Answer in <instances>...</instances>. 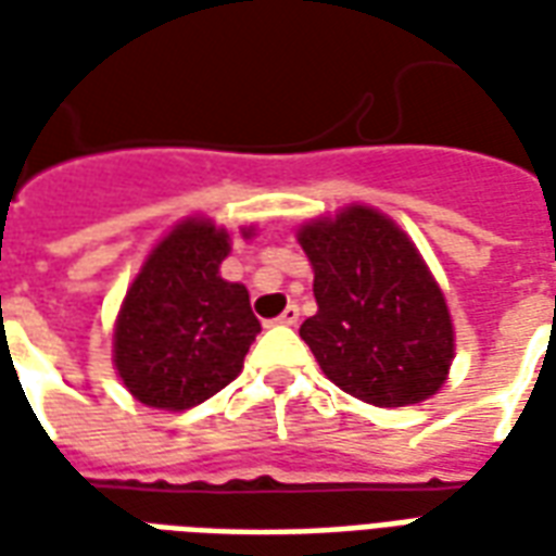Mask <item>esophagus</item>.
<instances>
[{"mask_svg": "<svg viewBox=\"0 0 556 556\" xmlns=\"http://www.w3.org/2000/svg\"><path fill=\"white\" fill-rule=\"evenodd\" d=\"M298 318H301V309H298V303H289L282 315L274 318V325H298Z\"/></svg>", "mask_w": 556, "mask_h": 556, "instance_id": "1", "label": "esophagus"}]
</instances>
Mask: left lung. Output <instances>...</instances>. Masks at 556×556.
<instances>
[{"label":"left lung","mask_w":556,"mask_h":556,"mask_svg":"<svg viewBox=\"0 0 556 556\" xmlns=\"http://www.w3.org/2000/svg\"><path fill=\"white\" fill-rule=\"evenodd\" d=\"M298 241L318 303L301 339L327 378L378 408L434 396L453 363V321L408 235L354 205L303 226Z\"/></svg>","instance_id":"8db88e82"}]
</instances>
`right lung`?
<instances>
[{
    "mask_svg": "<svg viewBox=\"0 0 556 556\" xmlns=\"http://www.w3.org/2000/svg\"><path fill=\"white\" fill-rule=\"evenodd\" d=\"M226 255V229L187 219L154 247L127 291L115 369L148 408L202 405L241 372L262 325L241 282L219 277Z\"/></svg>",
    "mask_w": 556,
    "mask_h": 556,
    "instance_id": "1",
    "label": "right lung"
}]
</instances>
